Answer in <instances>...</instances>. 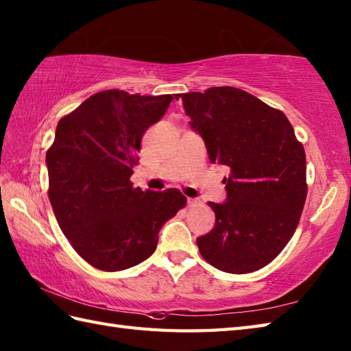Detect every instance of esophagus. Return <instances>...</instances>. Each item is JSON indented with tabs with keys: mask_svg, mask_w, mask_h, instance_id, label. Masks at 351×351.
<instances>
[{
	"mask_svg": "<svg viewBox=\"0 0 351 351\" xmlns=\"http://www.w3.org/2000/svg\"><path fill=\"white\" fill-rule=\"evenodd\" d=\"M200 202H199V199H195V197H189L187 199V205L189 206H195V205H199Z\"/></svg>",
	"mask_w": 351,
	"mask_h": 351,
	"instance_id": "34e87169",
	"label": "esophagus"
}]
</instances>
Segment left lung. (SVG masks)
Wrapping results in <instances>:
<instances>
[{"instance_id":"1","label":"left lung","mask_w":351,"mask_h":351,"mask_svg":"<svg viewBox=\"0 0 351 351\" xmlns=\"http://www.w3.org/2000/svg\"><path fill=\"white\" fill-rule=\"evenodd\" d=\"M191 130L211 162L229 169L226 200L210 202L215 225L196 243L208 264L243 274L270 264L299 225L306 155L279 110L235 87L182 95Z\"/></svg>"}]
</instances>
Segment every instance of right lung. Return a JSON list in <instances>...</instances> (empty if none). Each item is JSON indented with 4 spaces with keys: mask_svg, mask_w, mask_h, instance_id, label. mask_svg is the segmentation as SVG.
Here are the masks:
<instances>
[{
    "mask_svg": "<svg viewBox=\"0 0 351 351\" xmlns=\"http://www.w3.org/2000/svg\"><path fill=\"white\" fill-rule=\"evenodd\" d=\"M178 98L106 90L57 125L47 152L49 202L72 247L99 270L143 263L187 202L176 189L143 191L130 181L141 137Z\"/></svg>",
    "mask_w": 351,
    "mask_h": 351,
    "instance_id": "obj_1",
    "label": "right lung"
}]
</instances>
